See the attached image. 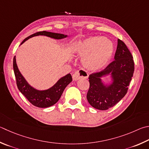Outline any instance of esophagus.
<instances>
[{
	"mask_svg": "<svg viewBox=\"0 0 149 149\" xmlns=\"http://www.w3.org/2000/svg\"><path fill=\"white\" fill-rule=\"evenodd\" d=\"M88 77V73L86 72L85 70L83 69H80L77 71L75 72V73L72 75V78L74 81H77L80 79H82V78H85L86 79Z\"/></svg>",
	"mask_w": 149,
	"mask_h": 149,
	"instance_id": "34e87169",
	"label": "esophagus"
}]
</instances>
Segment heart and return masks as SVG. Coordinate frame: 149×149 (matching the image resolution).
<instances>
[{
    "instance_id": "obj_1",
    "label": "heart",
    "mask_w": 149,
    "mask_h": 149,
    "mask_svg": "<svg viewBox=\"0 0 149 149\" xmlns=\"http://www.w3.org/2000/svg\"><path fill=\"white\" fill-rule=\"evenodd\" d=\"M74 55L83 57L86 68L98 71L107 65L114 52V45L105 37L92 36L78 42L72 47Z\"/></svg>"
}]
</instances>
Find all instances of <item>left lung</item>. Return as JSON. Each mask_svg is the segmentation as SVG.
Segmentation results:
<instances>
[{"instance_id":"8db88e82","label":"left lung","mask_w":149,"mask_h":149,"mask_svg":"<svg viewBox=\"0 0 149 149\" xmlns=\"http://www.w3.org/2000/svg\"><path fill=\"white\" fill-rule=\"evenodd\" d=\"M134 71L133 56L126 44L118 39L115 61L104 70L88 77L90 87L86 98L91 106L107 110L117 104L126 95ZM107 76L110 81L105 82L102 78Z\"/></svg>"}]
</instances>
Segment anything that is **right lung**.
Instances as JSON below:
<instances>
[{"instance_id":"add662e5","label":"right lung","mask_w":149,"mask_h":149,"mask_svg":"<svg viewBox=\"0 0 149 149\" xmlns=\"http://www.w3.org/2000/svg\"><path fill=\"white\" fill-rule=\"evenodd\" d=\"M37 36H45L55 40H61L68 37V35L63 34L41 31L38 32L36 33H34L26 38L21 42V45L31 38ZM13 67L18 89L32 105L38 107L45 108L55 104L59 100L67 85L72 81L71 74H68L64 76L61 77L51 87L45 89V90H38L30 85L27 81L25 79V78L23 77V75L21 74V73L19 70L17 63H16L15 56L13 58Z\"/></svg>"}]
</instances>
